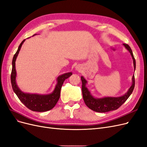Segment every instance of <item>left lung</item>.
<instances>
[{
	"mask_svg": "<svg viewBox=\"0 0 147 147\" xmlns=\"http://www.w3.org/2000/svg\"><path fill=\"white\" fill-rule=\"evenodd\" d=\"M123 45L125 48L129 52L131 57L133 59L134 69H136V60L134 57L132 50H131L130 47L128 44H123ZM82 82V93L84 102L88 107L92 109L95 112L98 113H106L111 111L117 109L120 106H122L126 100H127L130 95L132 94L135 85V80L134 75L133 76L132 78V85L128 89V92L125 95L118 97H106L100 98H97L94 97L91 95L90 91L88 89L86 86L87 83V81L84 79L83 77H81Z\"/></svg>",
	"mask_w": 147,
	"mask_h": 147,
	"instance_id": "1",
	"label": "left lung"
}]
</instances>
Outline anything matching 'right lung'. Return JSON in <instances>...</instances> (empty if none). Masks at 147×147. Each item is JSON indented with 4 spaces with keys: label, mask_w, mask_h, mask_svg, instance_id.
<instances>
[{
    "label": "right lung",
    "mask_w": 147,
    "mask_h": 147,
    "mask_svg": "<svg viewBox=\"0 0 147 147\" xmlns=\"http://www.w3.org/2000/svg\"><path fill=\"white\" fill-rule=\"evenodd\" d=\"M34 34V35H35ZM33 35V36H34ZM25 41L23 40L20 44L16 53L14 54L12 61V70L11 74V82L12 88L14 93L16 94L21 102L29 109L36 112H44L52 109L56 105L60 97V91L62 85L65 79L68 78L72 72H68L59 75L57 78V84L53 92L47 95H40L36 94L24 93L19 89L16 82V71L15 67V62L19 52L21 50L22 45Z\"/></svg>",
    "instance_id": "obj_1"
}]
</instances>
